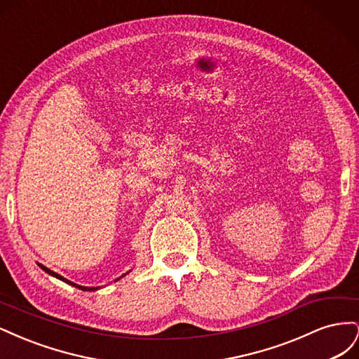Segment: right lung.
I'll return each mask as SVG.
<instances>
[{
    "label": "right lung",
    "instance_id": "1",
    "mask_svg": "<svg viewBox=\"0 0 359 359\" xmlns=\"http://www.w3.org/2000/svg\"><path fill=\"white\" fill-rule=\"evenodd\" d=\"M43 271H45L46 274H49V276H52V277H55V278H58V280H61V281H64V283H67V285H70V286H74V287H78V289H81V290H85V292H94V290H99L100 289V286L99 287H86V286H81V285H76V283H73V281H70V280H67V278H64L62 276H60V274H57V273H53V271H50L49 268H46L45 265H41V264H37ZM130 273V271H128ZM128 273H126V274H123L121 277H118L115 281H118L119 278H123L124 276H127Z\"/></svg>",
    "mask_w": 359,
    "mask_h": 359
}]
</instances>
